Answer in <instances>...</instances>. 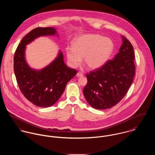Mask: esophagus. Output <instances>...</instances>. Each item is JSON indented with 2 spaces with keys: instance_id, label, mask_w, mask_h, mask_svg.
<instances>
[{
  "instance_id": "obj_1",
  "label": "esophagus",
  "mask_w": 155,
  "mask_h": 155,
  "mask_svg": "<svg viewBox=\"0 0 155 155\" xmlns=\"http://www.w3.org/2000/svg\"><path fill=\"white\" fill-rule=\"evenodd\" d=\"M77 76L78 77H83V74L81 72H78L77 74Z\"/></svg>"
}]
</instances>
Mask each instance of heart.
I'll list each match as a JSON object with an SVG mask.
<instances>
[{
	"instance_id": "obj_1",
	"label": "heart",
	"mask_w": 155,
	"mask_h": 155,
	"mask_svg": "<svg viewBox=\"0 0 155 155\" xmlns=\"http://www.w3.org/2000/svg\"><path fill=\"white\" fill-rule=\"evenodd\" d=\"M114 48L113 41L101 35L88 34L79 36L72 42V47L65 49L69 65L78 67L84 58V64L90 69H96L103 66L108 61Z\"/></svg>"
}]
</instances>
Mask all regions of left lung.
<instances>
[{"label": "left lung", "instance_id": "1", "mask_svg": "<svg viewBox=\"0 0 155 155\" xmlns=\"http://www.w3.org/2000/svg\"><path fill=\"white\" fill-rule=\"evenodd\" d=\"M119 52L101 68L86 75L83 94L88 104L96 109H106L119 103L127 94L135 75L133 45L124 35Z\"/></svg>", "mask_w": 155, "mask_h": 155}]
</instances>
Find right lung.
I'll list each match as a JSON object with an SVG mask.
<instances>
[{"label": "right lung", "mask_w": 155, "mask_h": 155, "mask_svg": "<svg viewBox=\"0 0 155 155\" xmlns=\"http://www.w3.org/2000/svg\"><path fill=\"white\" fill-rule=\"evenodd\" d=\"M52 27H38L26 35L18 45L14 58V68L18 85L30 102L40 107H49L56 103L64 93L67 83L77 73L68 67L64 56L58 57L48 66L40 71L31 69L25 59L26 45L43 35H55Z\"/></svg>", "instance_id": "obj_1"}]
</instances>
